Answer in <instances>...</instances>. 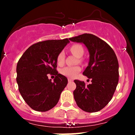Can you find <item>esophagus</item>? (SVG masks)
<instances>
[{
  "label": "esophagus",
  "mask_w": 135,
  "mask_h": 135,
  "mask_svg": "<svg viewBox=\"0 0 135 135\" xmlns=\"http://www.w3.org/2000/svg\"><path fill=\"white\" fill-rule=\"evenodd\" d=\"M68 81H69V83H70V82H72V81H73V80H72V79H71L69 78V79H68Z\"/></svg>",
  "instance_id": "obj_1"
}]
</instances>
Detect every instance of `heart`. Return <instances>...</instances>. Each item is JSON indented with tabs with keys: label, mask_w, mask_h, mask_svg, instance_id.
<instances>
[{
	"label": "heart",
	"mask_w": 135,
	"mask_h": 135,
	"mask_svg": "<svg viewBox=\"0 0 135 135\" xmlns=\"http://www.w3.org/2000/svg\"><path fill=\"white\" fill-rule=\"evenodd\" d=\"M70 51L72 54H74L77 58H81L84 53V50L82 45L79 44H75L72 45L70 49ZM65 55L63 51L59 52L57 56L56 61L59 65H62L65 62ZM81 61V60H80ZM81 71V68L79 66H66L63 68L61 70V74L65 76L69 77V78H74L77 75L78 73Z\"/></svg>",
	"instance_id": "obj_1"
}]
</instances>
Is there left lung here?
Masks as SVG:
<instances>
[{
	"instance_id": "1",
	"label": "left lung",
	"mask_w": 135,
	"mask_h": 135,
	"mask_svg": "<svg viewBox=\"0 0 135 135\" xmlns=\"http://www.w3.org/2000/svg\"><path fill=\"white\" fill-rule=\"evenodd\" d=\"M82 42L89 52V62L83 75L92 83L74 80L76 89L74 97L77 106L85 112L100 111L112 98L119 81V63L115 52L106 42L90 33L69 38Z\"/></svg>"
}]
</instances>
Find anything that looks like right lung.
Wrapping results in <instances>:
<instances>
[{
  "instance_id": "right-lung-1",
  "label": "right lung",
  "mask_w": 135,
  "mask_h": 135,
  "mask_svg": "<svg viewBox=\"0 0 135 135\" xmlns=\"http://www.w3.org/2000/svg\"><path fill=\"white\" fill-rule=\"evenodd\" d=\"M69 42L68 38L38 42L28 48L17 63L18 89L34 110L46 112L53 108L67 85V78L56 70V58ZM49 73L55 75L54 81L48 79Z\"/></svg>"
}]
</instances>
